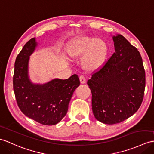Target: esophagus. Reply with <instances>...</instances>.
I'll return each instance as SVG.
<instances>
[{
	"instance_id": "esophagus-1",
	"label": "esophagus",
	"mask_w": 154,
	"mask_h": 154,
	"mask_svg": "<svg viewBox=\"0 0 154 154\" xmlns=\"http://www.w3.org/2000/svg\"><path fill=\"white\" fill-rule=\"evenodd\" d=\"M79 79H80L81 84H84L86 83V78L84 75H81L79 77Z\"/></svg>"
}]
</instances>
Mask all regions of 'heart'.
Returning <instances> with one entry per match:
<instances>
[{
	"instance_id": "b5f03b06",
	"label": "heart",
	"mask_w": 154,
	"mask_h": 154,
	"mask_svg": "<svg viewBox=\"0 0 154 154\" xmlns=\"http://www.w3.org/2000/svg\"><path fill=\"white\" fill-rule=\"evenodd\" d=\"M68 52L73 58L83 55L82 66L87 71H95L103 63L108 53V46L100 38L80 36L70 42Z\"/></svg>"
}]
</instances>
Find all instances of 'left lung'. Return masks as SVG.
<instances>
[{
  "instance_id": "8db88e82",
  "label": "left lung",
  "mask_w": 154,
  "mask_h": 154,
  "mask_svg": "<svg viewBox=\"0 0 154 154\" xmlns=\"http://www.w3.org/2000/svg\"><path fill=\"white\" fill-rule=\"evenodd\" d=\"M115 52L87 84L95 118L104 124L122 122L137 112L143 100L145 70L140 54L121 35L113 37Z\"/></svg>"
}]
</instances>
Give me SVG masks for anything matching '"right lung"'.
I'll return each mask as SVG.
<instances>
[{
    "mask_svg": "<svg viewBox=\"0 0 154 154\" xmlns=\"http://www.w3.org/2000/svg\"><path fill=\"white\" fill-rule=\"evenodd\" d=\"M37 46L30 39L17 56L13 88L17 103L27 117L44 125H54L65 117L73 92L80 85L77 75L67 79H54L45 84H34L28 75L29 56Z\"/></svg>",
    "mask_w": 154,
    "mask_h": 154,
    "instance_id": "right-lung-1",
    "label": "right lung"
}]
</instances>
